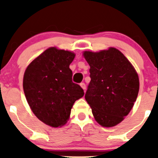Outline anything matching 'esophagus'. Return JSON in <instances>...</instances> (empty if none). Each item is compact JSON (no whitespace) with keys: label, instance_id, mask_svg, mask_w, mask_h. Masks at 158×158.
<instances>
[{"label":"esophagus","instance_id":"1","mask_svg":"<svg viewBox=\"0 0 158 158\" xmlns=\"http://www.w3.org/2000/svg\"><path fill=\"white\" fill-rule=\"evenodd\" d=\"M80 86L81 87V88H82L83 90H85V89H86V85H85V84L84 82H81L80 83Z\"/></svg>","mask_w":158,"mask_h":158}]
</instances>
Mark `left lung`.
Wrapping results in <instances>:
<instances>
[{
    "label": "left lung",
    "mask_w": 158,
    "mask_h": 158,
    "mask_svg": "<svg viewBox=\"0 0 158 158\" xmlns=\"http://www.w3.org/2000/svg\"><path fill=\"white\" fill-rule=\"evenodd\" d=\"M83 55L90 67L85 99L99 125L113 127L128 115L137 99L138 75L116 48L98 52L85 51Z\"/></svg>",
    "instance_id": "obj_1"
}]
</instances>
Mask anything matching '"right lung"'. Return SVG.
<instances>
[{"label": "right lung", "instance_id": "1", "mask_svg": "<svg viewBox=\"0 0 158 158\" xmlns=\"http://www.w3.org/2000/svg\"><path fill=\"white\" fill-rule=\"evenodd\" d=\"M75 54L50 48L38 56L25 70L23 88L32 112L52 127L64 125L77 99L84 90L72 81L69 66Z\"/></svg>", "mask_w": 158, "mask_h": 158}]
</instances>
